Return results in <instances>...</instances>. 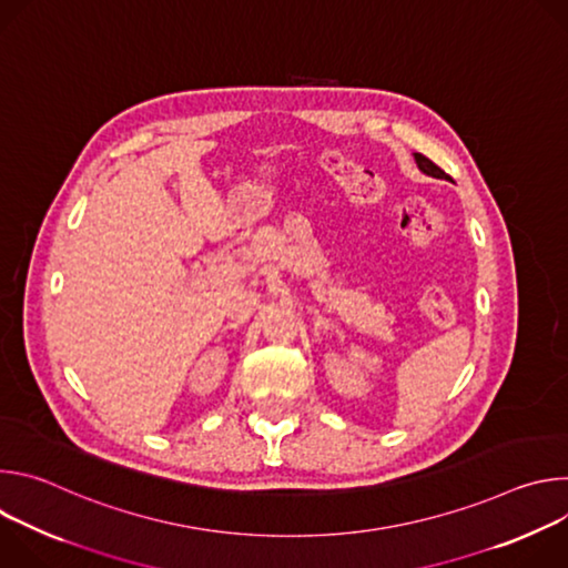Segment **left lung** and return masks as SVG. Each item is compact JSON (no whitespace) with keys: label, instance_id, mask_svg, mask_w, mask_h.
Returning a JSON list of instances; mask_svg holds the SVG:
<instances>
[{"label":"left lung","instance_id":"left-lung-1","mask_svg":"<svg viewBox=\"0 0 568 568\" xmlns=\"http://www.w3.org/2000/svg\"><path fill=\"white\" fill-rule=\"evenodd\" d=\"M416 156V164H418V169L425 173V175H432V178H436V180H452L443 169H438L432 159H427L425 154H420V152H416L414 154Z\"/></svg>","mask_w":568,"mask_h":568}]
</instances>
